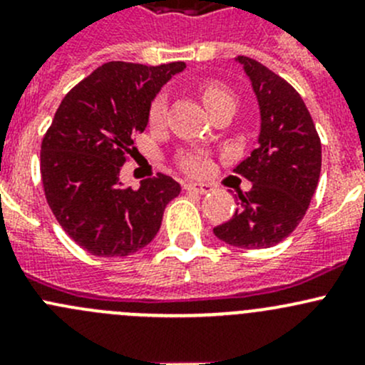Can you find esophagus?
<instances>
[{
  "instance_id": "34e87169",
  "label": "esophagus",
  "mask_w": 365,
  "mask_h": 365,
  "mask_svg": "<svg viewBox=\"0 0 365 365\" xmlns=\"http://www.w3.org/2000/svg\"><path fill=\"white\" fill-rule=\"evenodd\" d=\"M185 189L190 190V192L208 194L210 190H212V185H210V183H187Z\"/></svg>"
}]
</instances>
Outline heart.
<instances>
[{
	"mask_svg": "<svg viewBox=\"0 0 365 365\" xmlns=\"http://www.w3.org/2000/svg\"><path fill=\"white\" fill-rule=\"evenodd\" d=\"M201 97H203V102L208 111H213L219 106L227 104V102H233L235 104V97L226 86L219 83H205L201 86ZM165 118V101L162 97L155 98L150 108V125L157 127L164 121ZM182 168L185 169L187 173H192V175H200L203 173L206 168H208V160H206L205 155L201 153H190V155H185L182 159Z\"/></svg>",
	"mask_w": 365,
	"mask_h": 365,
	"instance_id": "1",
	"label": "heart"
}]
</instances>
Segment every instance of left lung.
<instances>
[{
  "mask_svg": "<svg viewBox=\"0 0 365 365\" xmlns=\"http://www.w3.org/2000/svg\"><path fill=\"white\" fill-rule=\"evenodd\" d=\"M251 81L259 108V135L235 171L252 183L238 208L213 227L219 240L240 249H267L295 231L322 171V143L304 101L292 84L247 56L235 58Z\"/></svg>",
  "mask_w": 365,
  "mask_h": 365,
  "instance_id": "obj_1",
  "label": "left lung"
}]
</instances>
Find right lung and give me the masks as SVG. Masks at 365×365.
I'll return each mask as SVG.
<instances>
[{"label":"right lung","mask_w":365,"mask_h":365,"mask_svg":"<svg viewBox=\"0 0 365 365\" xmlns=\"http://www.w3.org/2000/svg\"><path fill=\"white\" fill-rule=\"evenodd\" d=\"M183 70V61L159 67L109 61L68 91L43 135L47 203L65 233L93 256L121 257L146 247L182 190L162 173L134 190L120 171L135 150L134 134L148 125L153 98Z\"/></svg>","instance_id":"1"}]
</instances>
